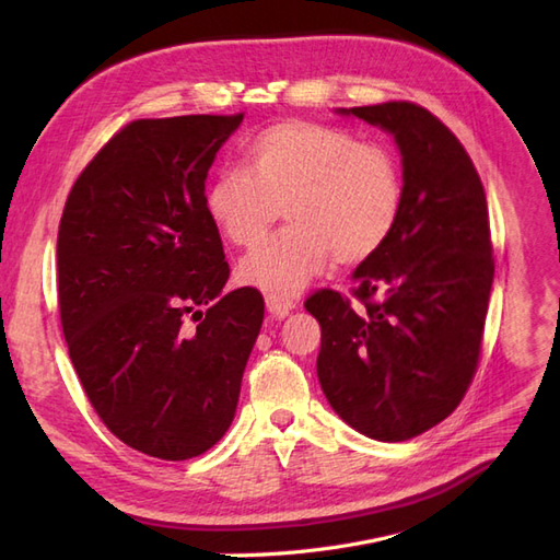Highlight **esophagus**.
I'll return each mask as SVG.
<instances>
[{
    "label": "esophagus",
    "instance_id": "34e87169",
    "mask_svg": "<svg viewBox=\"0 0 560 560\" xmlns=\"http://www.w3.org/2000/svg\"><path fill=\"white\" fill-rule=\"evenodd\" d=\"M294 306H296V303L292 299H287V296H273V294L266 296V308H268V313L273 315V317L290 315V311Z\"/></svg>",
    "mask_w": 560,
    "mask_h": 560
}]
</instances>
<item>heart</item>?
Wrapping results in <instances>:
<instances>
[{
	"instance_id": "1",
	"label": "heart",
	"mask_w": 560,
	"mask_h": 560,
	"mask_svg": "<svg viewBox=\"0 0 560 560\" xmlns=\"http://www.w3.org/2000/svg\"><path fill=\"white\" fill-rule=\"evenodd\" d=\"M404 177L397 156L362 144L352 132L315 121H280L245 144V173H217L206 189V210L235 247L261 245L287 219L276 241L243 259L245 284L290 296L334 259L369 261L397 229Z\"/></svg>"
}]
</instances>
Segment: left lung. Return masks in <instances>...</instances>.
I'll return each mask as SVG.
<instances>
[{
	"label": "left lung",
	"instance_id": "left-lung-1",
	"mask_svg": "<svg viewBox=\"0 0 560 560\" xmlns=\"http://www.w3.org/2000/svg\"><path fill=\"white\" fill-rule=\"evenodd\" d=\"M395 135L404 163L397 229L354 270L352 301L317 290V378L350 428L406 442L448 418L477 374L495 259L481 177L425 107L341 109Z\"/></svg>",
	"mask_w": 560,
	"mask_h": 560
}]
</instances>
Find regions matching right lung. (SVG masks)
I'll use <instances>...</instances> for the list:
<instances>
[{"label": "right lung", "mask_w": 560, "mask_h": 560, "mask_svg": "<svg viewBox=\"0 0 560 560\" xmlns=\"http://www.w3.org/2000/svg\"><path fill=\"white\" fill-rule=\"evenodd\" d=\"M243 114L138 118L77 177L58 229V308L91 406L121 442L189 460L229 430L264 322L206 210L214 154ZM189 316L197 322L185 327Z\"/></svg>", "instance_id": "1"}]
</instances>
